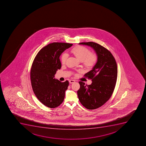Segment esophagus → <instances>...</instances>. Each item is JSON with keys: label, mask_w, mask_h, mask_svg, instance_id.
Here are the masks:
<instances>
[{"label": "esophagus", "mask_w": 146, "mask_h": 146, "mask_svg": "<svg viewBox=\"0 0 146 146\" xmlns=\"http://www.w3.org/2000/svg\"><path fill=\"white\" fill-rule=\"evenodd\" d=\"M75 81L74 80H69V83H71V84H72V83H74L75 82Z\"/></svg>", "instance_id": "esophagus-1"}]
</instances>
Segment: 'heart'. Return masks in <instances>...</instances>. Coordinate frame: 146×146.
Returning <instances> with one entry per match:
<instances>
[{"label": "heart", "mask_w": 146, "mask_h": 146, "mask_svg": "<svg viewBox=\"0 0 146 146\" xmlns=\"http://www.w3.org/2000/svg\"><path fill=\"white\" fill-rule=\"evenodd\" d=\"M71 52L75 57L82 61L87 68H93L96 63L98 58L95 53L91 52L90 50L83 46H78L72 49ZM68 58L67 53H64L61 57V61L63 64L66 63Z\"/></svg>", "instance_id": "b5f03b06"}]
</instances>
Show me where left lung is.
Returning a JSON list of instances; mask_svg holds the SVG:
<instances>
[{
	"label": "left lung",
	"mask_w": 146,
	"mask_h": 146,
	"mask_svg": "<svg viewBox=\"0 0 146 146\" xmlns=\"http://www.w3.org/2000/svg\"><path fill=\"white\" fill-rule=\"evenodd\" d=\"M79 44L90 46L97 55V62L93 69L84 76L92 81L90 85L80 81L77 91L80 102L88 109L100 108L109 100L114 91L117 79L116 62L110 52L95 42H82Z\"/></svg>",
	"instance_id": "obj_1"
}]
</instances>
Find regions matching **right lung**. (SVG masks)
<instances>
[{
  "label": "right lung",
  "instance_id": "add662e5",
  "mask_svg": "<svg viewBox=\"0 0 146 146\" xmlns=\"http://www.w3.org/2000/svg\"><path fill=\"white\" fill-rule=\"evenodd\" d=\"M72 44L53 42L42 48L37 53L31 69L30 77L34 94L48 108L58 107L63 102L69 82H62L54 78L61 68L60 57Z\"/></svg>",
  "mask_w": 146,
  "mask_h": 146
}]
</instances>
